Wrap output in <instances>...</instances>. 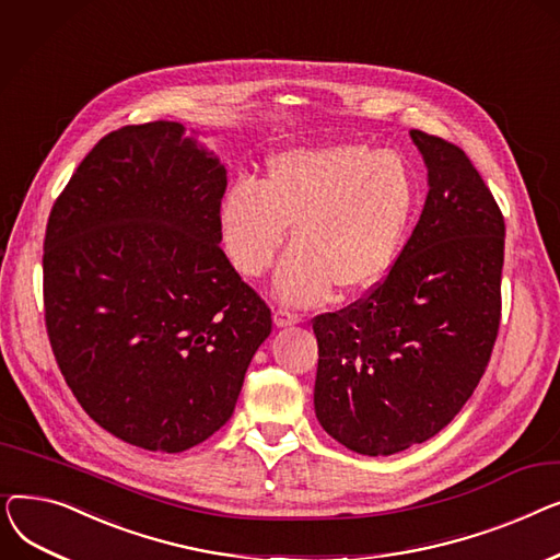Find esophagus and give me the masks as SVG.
Masks as SVG:
<instances>
[{
  "instance_id": "esophagus-1",
  "label": "esophagus",
  "mask_w": 560,
  "mask_h": 560,
  "mask_svg": "<svg viewBox=\"0 0 560 560\" xmlns=\"http://www.w3.org/2000/svg\"><path fill=\"white\" fill-rule=\"evenodd\" d=\"M300 319H302V315H300V313H295V311H290V308L279 306V308L275 311V325H277V327H290V325H298Z\"/></svg>"
}]
</instances>
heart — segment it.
<instances>
[{"label":"heart","instance_id":"obj_1","mask_svg":"<svg viewBox=\"0 0 560 560\" xmlns=\"http://www.w3.org/2000/svg\"><path fill=\"white\" fill-rule=\"evenodd\" d=\"M416 209V179L395 152L342 142L275 156L260 184L238 179L222 197L218 226L233 268L268 272L292 226V249L277 275L290 304H317L384 279Z\"/></svg>","mask_w":560,"mask_h":560}]
</instances>
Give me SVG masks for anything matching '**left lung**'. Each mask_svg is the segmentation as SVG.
Here are the masks:
<instances>
[{
  "mask_svg": "<svg viewBox=\"0 0 560 560\" xmlns=\"http://www.w3.org/2000/svg\"><path fill=\"white\" fill-rule=\"evenodd\" d=\"M424 211L390 272L313 317L315 416L351 452L408 450L447 427L488 368L502 319L504 215L458 144L410 131Z\"/></svg>",
  "mask_w": 560,
  "mask_h": 560,
  "instance_id": "obj_1",
  "label": "left lung"
}]
</instances>
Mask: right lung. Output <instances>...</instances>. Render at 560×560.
I'll return each mask as SVG.
<instances>
[{"label": "right lung", "instance_id": "1", "mask_svg": "<svg viewBox=\"0 0 560 560\" xmlns=\"http://www.w3.org/2000/svg\"><path fill=\"white\" fill-rule=\"evenodd\" d=\"M226 170L156 120L104 136L56 197L43 302L54 359L102 429L176 454L231 418L272 311L220 247Z\"/></svg>", "mask_w": 560, "mask_h": 560}]
</instances>
